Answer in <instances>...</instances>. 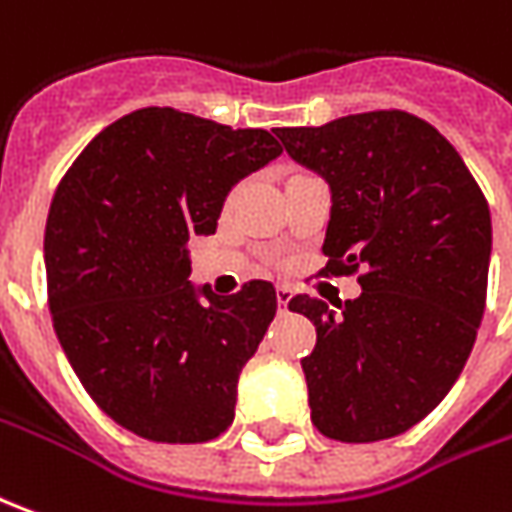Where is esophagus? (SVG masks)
Masks as SVG:
<instances>
[{"label": "esophagus", "instance_id": "esophagus-1", "mask_svg": "<svg viewBox=\"0 0 512 512\" xmlns=\"http://www.w3.org/2000/svg\"><path fill=\"white\" fill-rule=\"evenodd\" d=\"M294 297V291H291V285H277V302H280V311L285 314V308H288V302Z\"/></svg>", "mask_w": 512, "mask_h": 512}]
</instances>
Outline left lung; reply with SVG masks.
Here are the masks:
<instances>
[{"label":"left lung","mask_w":512,"mask_h":512,"mask_svg":"<svg viewBox=\"0 0 512 512\" xmlns=\"http://www.w3.org/2000/svg\"><path fill=\"white\" fill-rule=\"evenodd\" d=\"M285 151L330 184L322 274H358L333 314L297 294L316 347L302 358L314 426L375 443L429 415L460 378L485 314L490 210L460 154L401 109L277 128Z\"/></svg>","instance_id":"8db88e82"}]
</instances>
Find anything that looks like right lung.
I'll return each mask as SVG.
<instances>
[{
	"mask_svg": "<svg viewBox=\"0 0 512 512\" xmlns=\"http://www.w3.org/2000/svg\"><path fill=\"white\" fill-rule=\"evenodd\" d=\"M280 154L263 128L151 106L103 128L58 184L44 232L52 328L123 429L154 443L229 429L277 291L266 280L229 297L196 291L187 241L212 235L232 184Z\"/></svg>",
	"mask_w": 512,
	"mask_h": 512,
	"instance_id": "obj_1",
	"label": "right lung"
}]
</instances>
